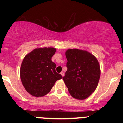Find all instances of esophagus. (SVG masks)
I'll return each mask as SVG.
<instances>
[{"instance_id":"obj_1","label":"esophagus","mask_w":123,"mask_h":123,"mask_svg":"<svg viewBox=\"0 0 123 123\" xmlns=\"http://www.w3.org/2000/svg\"><path fill=\"white\" fill-rule=\"evenodd\" d=\"M60 74H61V75H62V77H63V76H64V75H65V73H63V72H61Z\"/></svg>"}]
</instances>
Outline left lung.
<instances>
[{
	"label": "left lung",
	"instance_id": "8db88e82",
	"mask_svg": "<svg viewBox=\"0 0 123 123\" xmlns=\"http://www.w3.org/2000/svg\"><path fill=\"white\" fill-rule=\"evenodd\" d=\"M67 70L63 80L70 94L77 99H85L98 86L101 70L98 60L87 51L68 49L65 53Z\"/></svg>",
	"mask_w": 123,
	"mask_h": 123
}]
</instances>
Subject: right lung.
<instances>
[{
  "mask_svg": "<svg viewBox=\"0 0 123 123\" xmlns=\"http://www.w3.org/2000/svg\"><path fill=\"white\" fill-rule=\"evenodd\" d=\"M56 52L53 47L35 49L24 57L21 63L20 77L28 93L40 97L47 94L55 83L62 78L55 70L51 58Z\"/></svg>",
  "mask_w": 123,
  "mask_h": 123,
  "instance_id": "obj_1",
  "label": "right lung"
}]
</instances>
